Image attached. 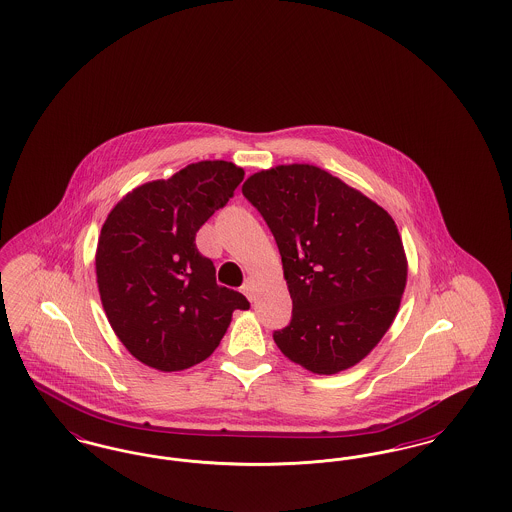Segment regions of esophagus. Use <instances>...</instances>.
Segmentation results:
<instances>
[{
  "label": "esophagus",
  "mask_w": 512,
  "mask_h": 512,
  "mask_svg": "<svg viewBox=\"0 0 512 512\" xmlns=\"http://www.w3.org/2000/svg\"><path fill=\"white\" fill-rule=\"evenodd\" d=\"M242 292H244L245 297L251 301L253 299V282L251 280H245L244 286H242Z\"/></svg>",
  "instance_id": "esophagus-1"
}]
</instances>
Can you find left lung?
Returning a JSON list of instances; mask_svg holds the SVG:
<instances>
[{
  "label": "left lung",
  "instance_id": "8db88e82",
  "mask_svg": "<svg viewBox=\"0 0 512 512\" xmlns=\"http://www.w3.org/2000/svg\"><path fill=\"white\" fill-rule=\"evenodd\" d=\"M276 240L292 320L272 338L315 374L357 365L382 340L407 284L397 226L380 205L313 165L255 172L242 186Z\"/></svg>",
  "mask_w": 512,
  "mask_h": 512
}]
</instances>
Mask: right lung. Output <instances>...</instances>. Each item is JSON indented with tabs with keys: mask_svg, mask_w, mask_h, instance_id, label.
<instances>
[{
	"mask_svg": "<svg viewBox=\"0 0 512 512\" xmlns=\"http://www.w3.org/2000/svg\"><path fill=\"white\" fill-rule=\"evenodd\" d=\"M228 161H199L124 195L101 228L99 295L122 345L163 372L205 361L249 301L217 284L197 230L244 180Z\"/></svg>",
	"mask_w": 512,
	"mask_h": 512,
	"instance_id": "1",
	"label": "right lung"
}]
</instances>
